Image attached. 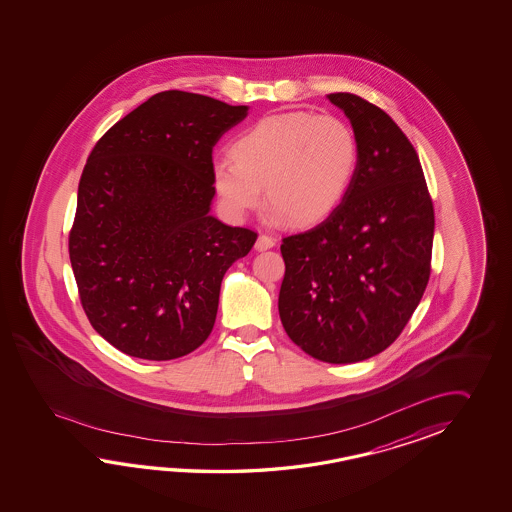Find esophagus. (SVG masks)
Instances as JSON below:
<instances>
[{"instance_id": "1", "label": "esophagus", "mask_w": 512, "mask_h": 512, "mask_svg": "<svg viewBox=\"0 0 512 512\" xmlns=\"http://www.w3.org/2000/svg\"><path fill=\"white\" fill-rule=\"evenodd\" d=\"M276 245V240L272 238V236H267V234H260L258 236V240H256V245H254V249L256 251H267V249H272Z\"/></svg>"}]
</instances>
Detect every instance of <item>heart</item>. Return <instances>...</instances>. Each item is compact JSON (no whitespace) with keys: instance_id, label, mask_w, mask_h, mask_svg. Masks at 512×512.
<instances>
[{"instance_id":"1","label":"heart","mask_w":512,"mask_h":512,"mask_svg":"<svg viewBox=\"0 0 512 512\" xmlns=\"http://www.w3.org/2000/svg\"><path fill=\"white\" fill-rule=\"evenodd\" d=\"M212 161L219 203L232 219L260 207L263 186L276 216L313 225L342 203L359 168L357 133L333 115L289 111L252 124Z\"/></svg>"}]
</instances>
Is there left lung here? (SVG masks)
<instances>
[{
	"label": "left lung",
	"mask_w": 512,
	"mask_h": 512,
	"mask_svg": "<svg viewBox=\"0 0 512 512\" xmlns=\"http://www.w3.org/2000/svg\"><path fill=\"white\" fill-rule=\"evenodd\" d=\"M357 133L348 194L315 229L283 238L278 311L313 359H370L401 335L430 278L434 207L417 152L392 117L351 93L327 95Z\"/></svg>",
	"instance_id": "1"
}]
</instances>
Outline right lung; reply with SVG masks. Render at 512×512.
I'll return each instance as SVG.
<instances>
[{
  "label": "right lung",
  "mask_w": 512,
  "mask_h": 512,
  "mask_svg": "<svg viewBox=\"0 0 512 512\" xmlns=\"http://www.w3.org/2000/svg\"><path fill=\"white\" fill-rule=\"evenodd\" d=\"M247 113L163 91L89 155L69 258L91 326L122 353L179 359L210 335L223 276L258 238L210 216L212 148Z\"/></svg>",
  "instance_id": "obj_1"
}]
</instances>
